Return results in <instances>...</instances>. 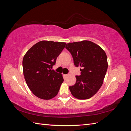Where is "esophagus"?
<instances>
[{
    "instance_id": "34e87169",
    "label": "esophagus",
    "mask_w": 131,
    "mask_h": 131,
    "mask_svg": "<svg viewBox=\"0 0 131 131\" xmlns=\"http://www.w3.org/2000/svg\"><path fill=\"white\" fill-rule=\"evenodd\" d=\"M69 74H66V75H64V76H65V77H68L69 76Z\"/></svg>"
}]
</instances>
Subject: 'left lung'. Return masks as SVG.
<instances>
[{"instance_id": "1", "label": "left lung", "mask_w": 131, "mask_h": 131, "mask_svg": "<svg viewBox=\"0 0 131 131\" xmlns=\"http://www.w3.org/2000/svg\"><path fill=\"white\" fill-rule=\"evenodd\" d=\"M66 48L72 54L75 66L81 68L75 84L69 86L71 93L79 100L92 97L102 86L108 69L105 52L88 40L68 43Z\"/></svg>"}]
</instances>
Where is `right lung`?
Returning <instances> with one entry per match:
<instances>
[{
	"label": "right lung",
	"instance_id": "obj_1",
	"mask_svg": "<svg viewBox=\"0 0 131 131\" xmlns=\"http://www.w3.org/2000/svg\"><path fill=\"white\" fill-rule=\"evenodd\" d=\"M66 43L41 41L27 51L22 61L23 75L30 90L39 98L50 100L57 94L64 79L52 67Z\"/></svg>",
	"mask_w": 131,
	"mask_h": 131
}]
</instances>
